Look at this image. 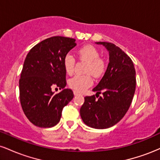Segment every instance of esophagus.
Returning <instances> with one entry per match:
<instances>
[{
  "mask_svg": "<svg viewBox=\"0 0 160 160\" xmlns=\"http://www.w3.org/2000/svg\"><path fill=\"white\" fill-rule=\"evenodd\" d=\"M74 95H80V92H78V91L74 90Z\"/></svg>",
  "mask_w": 160,
  "mask_h": 160,
  "instance_id": "obj_1",
  "label": "esophagus"
}]
</instances>
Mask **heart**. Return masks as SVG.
I'll list each match as a JSON object with an SVG mask.
<instances>
[{
  "label": "heart",
  "instance_id": "1",
  "mask_svg": "<svg viewBox=\"0 0 160 160\" xmlns=\"http://www.w3.org/2000/svg\"><path fill=\"white\" fill-rule=\"evenodd\" d=\"M77 54L80 61L87 63L85 69L86 74H91L95 78H102L104 74L106 71L105 62L99 58L100 53L95 47L92 45L83 46L78 49ZM74 58L70 55L65 56L63 60V66L68 74H71L74 72ZM92 83L93 80L89 74L75 76L68 81L70 88L78 92H83L90 87Z\"/></svg>",
  "mask_w": 160,
  "mask_h": 160
}]
</instances>
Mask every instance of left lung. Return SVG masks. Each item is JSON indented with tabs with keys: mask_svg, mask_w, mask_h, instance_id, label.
Segmentation results:
<instances>
[{
	"mask_svg": "<svg viewBox=\"0 0 160 160\" xmlns=\"http://www.w3.org/2000/svg\"><path fill=\"white\" fill-rule=\"evenodd\" d=\"M96 43L108 50L109 64L103 78L92 89L98 99L95 95L86 96L80 113L88 126L102 129L114 126L128 111L135 94L136 78L132 61L120 47L108 42ZM101 93L102 97L99 96Z\"/></svg>",
	"mask_w": 160,
	"mask_h": 160,
	"instance_id": "1",
	"label": "left lung"
}]
</instances>
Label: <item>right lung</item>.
I'll return each mask as SVG.
<instances>
[{"instance_id": "right-lung-1", "label": "right lung", "mask_w": 160, "mask_h": 160, "mask_svg": "<svg viewBox=\"0 0 160 160\" xmlns=\"http://www.w3.org/2000/svg\"><path fill=\"white\" fill-rule=\"evenodd\" d=\"M76 45L73 38L55 36L40 42L28 53L19 79V98L24 113L34 126H56L63 108L74 98L71 89H64L67 83L63 60ZM55 86L63 90L54 94Z\"/></svg>"}]
</instances>
